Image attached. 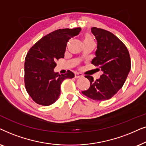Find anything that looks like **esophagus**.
<instances>
[{"instance_id": "esophagus-1", "label": "esophagus", "mask_w": 146, "mask_h": 146, "mask_svg": "<svg viewBox=\"0 0 146 146\" xmlns=\"http://www.w3.org/2000/svg\"><path fill=\"white\" fill-rule=\"evenodd\" d=\"M83 75L80 73H75V78H80V77H82Z\"/></svg>"}]
</instances>
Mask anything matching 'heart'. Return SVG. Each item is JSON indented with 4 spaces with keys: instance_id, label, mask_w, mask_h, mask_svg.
<instances>
[{
    "instance_id": "b5f03b06",
    "label": "heart",
    "mask_w": 146,
    "mask_h": 146,
    "mask_svg": "<svg viewBox=\"0 0 146 146\" xmlns=\"http://www.w3.org/2000/svg\"><path fill=\"white\" fill-rule=\"evenodd\" d=\"M91 41H93V38L91 37V36L90 35L85 34L84 36V38H83V42H84V43H85V42H91Z\"/></svg>"
}]
</instances>
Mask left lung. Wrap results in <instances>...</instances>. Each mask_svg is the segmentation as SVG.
Listing matches in <instances>:
<instances>
[{"label": "left lung", "instance_id": "obj_1", "mask_svg": "<svg viewBox=\"0 0 146 146\" xmlns=\"http://www.w3.org/2000/svg\"><path fill=\"white\" fill-rule=\"evenodd\" d=\"M98 46L96 57L91 63L103 71L100 78L93 81L92 76H85L90 87L82 91L85 96L96 101L111 98L123 87L131 69V59L125 44L115 35L108 31L91 28Z\"/></svg>", "mask_w": 146, "mask_h": 146}]
</instances>
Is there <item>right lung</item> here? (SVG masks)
<instances>
[{"mask_svg": "<svg viewBox=\"0 0 146 146\" xmlns=\"http://www.w3.org/2000/svg\"><path fill=\"white\" fill-rule=\"evenodd\" d=\"M81 28L56 30L40 38L30 48L25 57V85L26 90L36 104L48 106L58 100L61 83L75 77L55 72V61L64 58L67 43L77 35Z\"/></svg>", "mask_w": 146, "mask_h": 146, "instance_id": "add662e5", "label": "right lung"}]
</instances>
